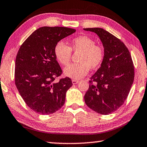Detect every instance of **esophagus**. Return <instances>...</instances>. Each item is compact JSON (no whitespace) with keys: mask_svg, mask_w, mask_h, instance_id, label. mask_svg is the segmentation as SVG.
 <instances>
[{"mask_svg":"<svg viewBox=\"0 0 147 147\" xmlns=\"http://www.w3.org/2000/svg\"><path fill=\"white\" fill-rule=\"evenodd\" d=\"M72 83H73V84L75 85V84H77V83H78L79 81H78V80H72Z\"/></svg>","mask_w":147,"mask_h":147,"instance_id":"obj_1","label":"esophagus"}]
</instances>
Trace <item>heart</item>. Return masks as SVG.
<instances>
[{"label":"heart","mask_w":147,"mask_h":147,"mask_svg":"<svg viewBox=\"0 0 147 147\" xmlns=\"http://www.w3.org/2000/svg\"><path fill=\"white\" fill-rule=\"evenodd\" d=\"M71 51L81 52L78 64H71L64 68V73L66 76L74 80H80L87 75L89 67L96 69L101 64L104 59V50L90 37L80 36L74 37L69 46L62 41L56 44L54 53L57 60L63 65H67L71 61Z\"/></svg>","instance_id":"1"}]
</instances>
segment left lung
I'll return each instance as SVG.
<instances>
[{"mask_svg": "<svg viewBox=\"0 0 147 147\" xmlns=\"http://www.w3.org/2000/svg\"><path fill=\"white\" fill-rule=\"evenodd\" d=\"M83 30L96 33L104 48V59L90 78L85 102L97 113L108 115L118 110L127 99L134 78L133 60L123 42L109 32L101 28Z\"/></svg>", "mask_w": 147, "mask_h": 147, "instance_id": "1", "label": "left lung"}]
</instances>
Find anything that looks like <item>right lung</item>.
Returning a JSON list of instances; mask_svg holds the SVG:
<instances>
[{
    "label": "right lung",
    "mask_w": 147,
    "mask_h": 147,
    "mask_svg": "<svg viewBox=\"0 0 147 147\" xmlns=\"http://www.w3.org/2000/svg\"><path fill=\"white\" fill-rule=\"evenodd\" d=\"M76 32L63 27H42L35 30L20 47L15 61V84L20 96L32 110L50 115L64 105L66 92L72 85L62 73L54 53L56 44Z\"/></svg>",
    "instance_id": "obj_1"
}]
</instances>
